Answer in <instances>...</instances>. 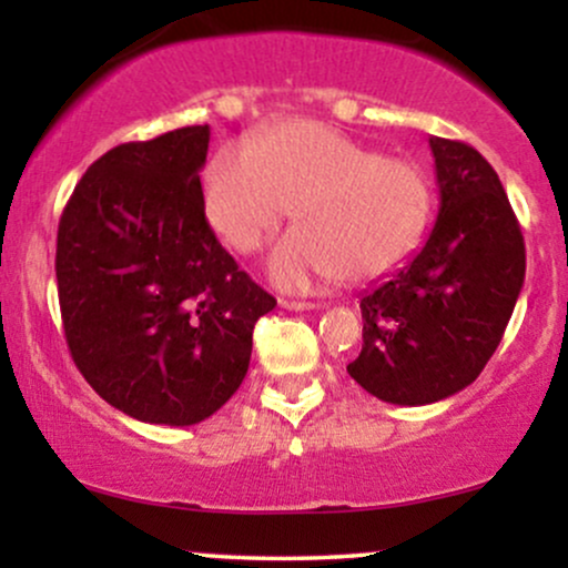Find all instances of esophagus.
<instances>
[{
  "label": "esophagus",
  "mask_w": 568,
  "mask_h": 568,
  "mask_svg": "<svg viewBox=\"0 0 568 568\" xmlns=\"http://www.w3.org/2000/svg\"><path fill=\"white\" fill-rule=\"evenodd\" d=\"M280 306L291 312H306V310H315V302H293V298H280Z\"/></svg>",
  "instance_id": "esophagus-1"
}]
</instances>
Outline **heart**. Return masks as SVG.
Masks as SVG:
<instances>
[{
    "label": "heart",
    "instance_id": "b5f03b06",
    "mask_svg": "<svg viewBox=\"0 0 568 568\" xmlns=\"http://www.w3.org/2000/svg\"><path fill=\"white\" fill-rule=\"evenodd\" d=\"M202 200L211 226L237 253L258 251L297 205L302 230L285 234L270 256L272 280L288 291L344 272L379 277L422 243L433 219V181L419 162L384 158L315 120L266 128L247 149H219Z\"/></svg>",
    "mask_w": 568,
    "mask_h": 568
}]
</instances>
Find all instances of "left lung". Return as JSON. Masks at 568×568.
<instances>
[{
  "mask_svg": "<svg viewBox=\"0 0 568 568\" xmlns=\"http://www.w3.org/2000/svg\"><path fill=\"white\" fill-rule=\"evenodd\" d=\"M438 219L425 247L363 293L349 376L395 406H427L478 379L524 288L526 247L494 168L433 135Z\"/></svg>",
  "mask_w": 568,
  "mask_h": 568,
  "instance_id": "1",
  "label": "left lung"
}]
</instances>
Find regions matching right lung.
Listing matches in <instances>:
<instances>
[{
    "instance_id": "add662e5",
    "label": "right lung",
    "mask_w": 568,
    "mask_h": 568,
    "mask_svg": "<svg viewBox=\"0 0 568 568\" xmlns=\"http://www.w3.org/2000/svg\"><path fill=\"white\" fill-rule=\"evenodd\" d=\"M211 128L120 143L63 207L55 277L71 357L109 406L189 427L237 393L253 325L275 310L221 247L200 171Z\"/></svg>"
}]
</instances>
